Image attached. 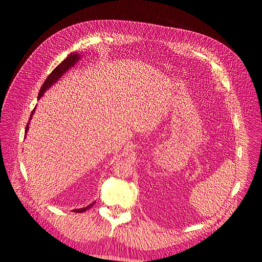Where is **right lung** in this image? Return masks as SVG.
Masks as SVG:
<instances>
[{"label":"right lung","instance_id":"right-lung-1","mask_svg":"<svg viewBox=\"0 0 262 262\" xmlns=\"http://www.w3.org/2000/svg\"><path fill=\"white\" fill-rule=\"evenodd\" d=\"M79 58H80L79 54H77V53H71L61 63H59L56 68H55L54 70L52 71V73H51V74L47 77V79L45 80L42 87L40 88V91H39V94H38V99H40L41 96L43 95L45 91H46L47 89H49V88L54 84V82H56V81L62 76V74H63L64 72H67V71L69 70V69H70L72 66H74V63L77 62V60H78ZM35 108H36V107H35ZM35 108L33 109V112H32V114H31L30 120L32 119V116H33L34 113H35ZM27 129H29V123H27V125H26V127H25V135H26V133H27ZM93 205H94V202H93L92 204H90L89 206H87L86 208L75 209V210H73V211H74V212H84V211L90 209Z\"/></svg>","mask_w":262,"mask_h":262}]
</instances>
